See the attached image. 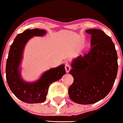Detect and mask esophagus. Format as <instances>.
<instances>
[{
  "mask_svg": "<svg viewBox=\"0 0 123 123\" xmlns=\"http://www.w3.org/2000/svg\"><path fill=\"white\" fill-rule=\"evenodd\" d=\"M65 70H66V72L67 73L69 72V71H70V66L69 65V64H68V63H66V64H65Z\"/></svg>",
  "mask_w": 123,
  "mask_h": 123,
  "instance_id": "34e87169",
  "label": "esophagus"
}]
</instances>
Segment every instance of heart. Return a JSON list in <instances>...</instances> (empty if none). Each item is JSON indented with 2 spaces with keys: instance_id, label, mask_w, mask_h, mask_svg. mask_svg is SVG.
Here are the masks:
<instances>
[{
  "instance_id": "1",
  "label": "heart",
  "mask_w": 123,
  "mask_h": 123,
  "mask_svg": "<svg viewBox=\"0 0 123 123\" xmlns=\"http://www.w3.org/2000/svg\"><path fill=\"white\" fill-rule=\"evenodd\" d=\"M87 46H86V48H87Z\"/></svg>"
}]
</instances>
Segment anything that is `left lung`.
Instances as JSON below:
<instances>
[{"instance_id":"obj_1","label":"left lung","mask_w":123,"mask_h":123,"mask_svg":"<svg viewBox=\"0 0 123 123\" xmlns=\"http://www.w3.org/2000/svg\"><path fill=\"white\" fill-rule=\"evenodd\" d=\"M92 35L88 54L73 59L69 73L74 82L68 89L70 99L81 105L93 104L111 90L118 72V57L111 38L99 29H88Z\"/></svg>"}]
</instances>
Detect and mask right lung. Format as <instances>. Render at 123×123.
<instances>
[{"mask_svg":"<svg viewBox=\"0 0 123 123\" xmlns=\"http://www.w3.org/2000/svg\"><path fill=\"white\" fill-rule=\"evenodd\" d=\"M46 33L45 30L39 29H27L16 36L9 49L6 66L7 83L13 94L24 102H43L51 84L60 80L66 74L64 65L61 64L44 72L39 79L34 82H27L22 78L20 64L25 45L33 36H42Z\"/></svg>","mask_w":123,"mask_h":123,"instance_id":"right-lung-1","label":"right lung"}]
</instances>
